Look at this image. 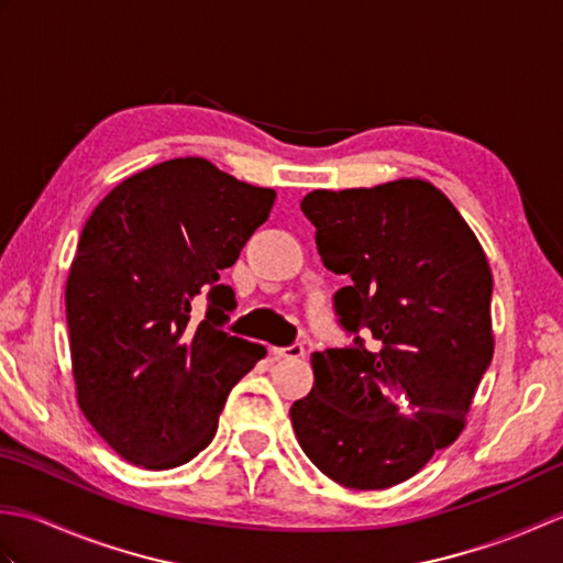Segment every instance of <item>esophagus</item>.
Instances as JSON below:
<instances>
[{
    "label": "esophagus",
    "mask_w": 563,
    "mask_h": 563,
    "mask_svg": "<svg viewBox=\"0 0 563 563\" xmlns=\"http://www.w3.org/2000/svg\"><path fill=\"white\" fill-rule=\"evenodd\" d=\"M273 357H285V361H297V357L305 355V349L300 343L288 345V349H273Z\"/></svg>",
    "instance_id": "1"
}]
</instances>
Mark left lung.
Listing matches in <instances>:
<instances>
[{
    "instance_id": "left-lung-1",
    "label": "left lung",
    "mask_w": 563,
    "mask_h": 563,
    "mask_svg": "<svg viewBox=\"0 0 563 563\" xmlns=\"http://www.w3.org/2000/svg\"><path fill=\"white\" fill-rule=\"evenodd\" d=\"M324 266L349 275L336 312L353 349L312 353L290 409L297 442L357 492L411 479L466 426L494 357L492 268L457 208L426 178L319 188L300 202Z\"/></svg>"
}]
</instances>
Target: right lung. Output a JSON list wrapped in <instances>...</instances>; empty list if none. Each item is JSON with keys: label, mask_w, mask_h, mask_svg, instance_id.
Returning <instances> with one entry per match:
<instances>
[{"label": "right lung", "mask_w": 563, "mask_h": 563, "mask_svg": "<svg viewBox=\"0 0 563 563\" xmlns=\"http://www.w3.org/2000/svg\"><path fill=\"white\" fill-rule=\"evenodd\" d=\"M273 200V188L178 157L128 176L84 224L65 288L71 377L81 413L130 464L194 460L232 387L266 355L220 329L234 307L220 273ZM202 294L211 307L196 325Z\"/></svg>", "instance_id": "add662e5"}]
</instances>
